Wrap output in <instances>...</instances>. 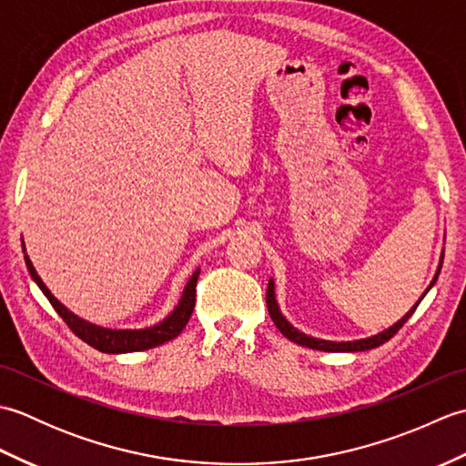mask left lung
<instances>
[{
    "label": "left lung",
    "mask_w": 466,
    "mask_h": 466,
    "mask_svg": "<svg viewBox=\"0 0 466 466\" xmlns=\"http://www.w3.org/2000/svg\"><path fill=\"white\" fill-rule=\"evenodd\" d=\"M442 258H444V250H442V254H441V264H439V268H437V274H434V279H432L431 286H429L427 290H424V294L420 296L419 302L414 304L412 309H410L407 314H404L399 322H394V324L390 326V329H386V330H382V332H379V334H374V336H369V339L334 342V340L314 339V336H309V334L300 332L299 329H294V326L284 319L282 312H280V306H279V302H276V292H274V280H272V279L268 280V290H266V306H268L270 319L274 320L276 329H279V330L286 336V339L292 340L294 344H300V346H306V349H314V350H324V352H362V350H370V349H376V346L384 344L386 340H390L392 336L402 329V324L410 319L412 312L417 310V306L420 304V300L424 299V296H427V292L432 289L434 282H437L439 274H441V268H442Z\"/></svg>",
    "instance_id": "8db88e82"
}]
</instances>
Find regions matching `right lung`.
Here are the masks:
<instances>
[{"label": "right lung", "mask_w": 466, "mask_h": 466, "mask_svg": "<svg viewBox=\"0 0 466 466\" xmlns=\"http://www.w3.org/2000/svg\"><path fill=\"white\" fill-rule=\"evenodd\" d=\"M22 246H24V240H22ZM24 258H25V266L29 270V276H32V280L39 286V290L46 294L49 304H52L56 312L62 316L64 322L69 326V329H72V332L77 336V339H82L86 344H90L96 350L106 352V354L140 352V350L154 349V346H160L167 340L176 339V336L186 329V324H187V320H190L194 304H196V282H198V276H200V268H198L190 276V280L186 282L184 292L180 296V302L176 304V309L167 314L162 322L147 326V329H137V330L136 329L134 330L132 329H126V330L104 329V326L87 322V320L80 319L77 314H74L72 310H67L66 306L59 302L52 292H49L44 280L37 276L32 260H29V256L25 254V246H24Z\"/></svg>", "instance_id": "add662e5"}]
</instances>
